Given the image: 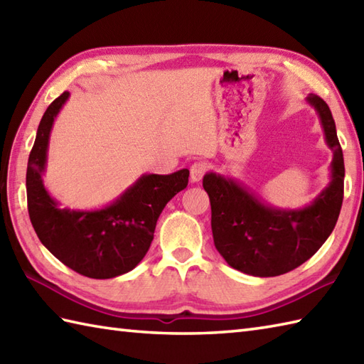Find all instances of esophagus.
Returning <instances> with one entry per match:
<instances>
[{"label": "esophagus", "mask_w": 364, "mask_h": 364, "mask_svg": "<svg viewBox=\"0 0 364 364\" xmlns=\"http://www.w3.org/2000/svg\"><path fill=\"white\" fill-rule=\"evenodd\" d=\"M208 166L205 162H196V164H192L191 167V183H198L202 180L205 172H206Z\"/></svg>", "instance_id": "34e87169"}]
</instances>
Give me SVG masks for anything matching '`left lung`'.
Listing matches in <instances>:
<instances>
[{
	"instance_id": "8db88e82",
	"label": "left lung",
	"mask_w": 364,
	"mask_h": 364,
	"mask_svg": "<svg viewBox=\"0 0 364 364\" xmlns=\"http://www.w3.org/2000/svg\"><path fill=\"white\" fill-rule=\"evenodd\" d=\"M323 139L333 153L330 183L310 205L277 208L231 176L208 172L203 188L211 202L214 245L236 270L253 277H277L304 264L333 231L344 194V158L328 105L310 94Z\"/></svg>"
}]
</instances>
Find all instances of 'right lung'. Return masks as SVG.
I'll return each instance as SVG.
<instances>
[{
  "label": "right lung",
  "instance_id": "add662e5",
  "mask_svg": "<svg viewBox=\"0 0 364 364\" xmlns=\"http://www.w3.org/2000/svg\"><path fill=\"white\" fill-rule=\"evenodd\" d=\"M70 92L46 107L29 153L26 194L29 219L41 242L75 272L97 280L133 270L149 252L166 205L188 186L189 170L144 173L122 194L97 210L60 208L43 184L50 134Z\"/></svg>",
  "mask_w": 364,
  "mask_h": 364
}]
</instances>
